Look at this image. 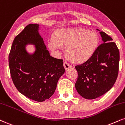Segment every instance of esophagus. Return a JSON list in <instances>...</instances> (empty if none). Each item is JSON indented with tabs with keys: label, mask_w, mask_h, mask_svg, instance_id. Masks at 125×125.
Here are the masks:
<instances>
[{
	"label": "esophagus",
	"mask_w": 125,
	"mask_h": 125,
	"mask_svg": "<svg viewBox=\"0 0 125 125\" xmlns=\"http://www.w3.org/2000/svg\"><path fill=\"white\" fill-rule=\"evenodd\" d=\"M63 66L64 68L65 69V70H68L69 69L71 68L72 67V66L69 63H68L66 62H64L63 63Z\"/></svg>",
	"instance_id": "1"
}]
</instances>
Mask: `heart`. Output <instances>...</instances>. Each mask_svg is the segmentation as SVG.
I'll list each match as a JSON object with an SVG mask.
<instances>
[{
    "mask_svg": "<svg viewBox=\"0 0 125 125\" xmlns=\"http://www.w3.org/2000/svg\"><path fill=\"white\" fill-rule=\"evenodd\" d=\"M98 43L95 32L83 28H62L55 31L52 38L48 41L51 51L58 52L64 47L67 59L76 63H84L91 58Z\"/></svg>",
    "mask_w": 125,
    "mask_h": 125,
    "instance_id": "b5f03b06",
    "label": "heart"
}]
</instances>
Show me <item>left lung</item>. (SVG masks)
Wrapping results in <instances>:
<instances>
[{
	"mask_svg": "<svg viewBox=\"0 0 125 125\" xmlns=\"http://www.w3.org/2000/svg\"><path fill=\"white\" fill-rule=\"evenodd\" d=\"M100 34L103 43L98 46L90 59L75 66L78 73L75 87L80 95L87 100L97 98L108 92L118 74V48L105 32L100 31Z\"/></svg>",
	"mask_w": 125,
	"mask_h": 125,
	"instance_id": "1",
	"label": "left lung"
}]
</instances>
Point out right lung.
<instances>
[{
	"label": "right lung",
	"instance_id": "obj_1",
	"mask_svg": "<svg viewBox=\"0 0 125 125\" xmlns=\"http://www.w3.org/2000/svg\"><path fill=\"white\" fill-rule=\"evenodd\" d=\"M39 24L27 25L15 37L9 56L13 83L20 93L30 99L42 102L55 93L57 83L65 72L62 59L52 57L38 32ZM35 46L29 54L25 46Z\"/></svg>",
	"mask_w": 125,
	"mask_h": 125
}]
</instances>
